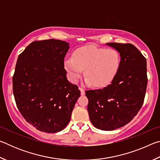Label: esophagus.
<instances>
[{
  "mask_svg": "<svg viewBox=\"0 0 160 160\" xmlns=\"http://www.w3.org/2000/svg\"><path fill=\"white\" fill-rule=\"evenodd\" d=\"M79 90H80V94H81V95H85V90H84V89H82V88H79Z\"/></svg>",
  "mask_w": 160,
  "mask_h": 160,
  "instance_id": "obj_1",
  "label": "esophagus"
}]
</instances>
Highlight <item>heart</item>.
Segmentation results:
<instances>
[{"label":"heart","instance_id":"obj_1","mask_svg":"<svg viewBox=\"0 0 160 160\" xmlns=\"http://www.w3.org/2000/svg\"><path fill=\"white\" fill-rule=\"evenodd\" d=\"M121 65V56L115 49L85 46L75 50L72 57L64 59L63 66L69 79L77 82L85 70L87 85L107 86L114 79Z\"/></svg>","mask_w":160,"mask_h":160}]
</instances>
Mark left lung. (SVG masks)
Instances as JSON below:
<instances>
[{
    "instance_id": "8db88e82",
    "label": "left lung",
    "mask_w": 160,
    "mask_h": 160,
    "mask_svg": "<svg viewBox=\"0 0 160 160\" xmlns=\"http://www.w3.org/2000/svg\"><path fill=\"white\" fill-rule=\"evenodd\" d=\"M106 44L119 53L118 71L110 85L85 94L92 123L102 131H113L128 123L142 107L148 83L147 61L131 44Z\"/></svg>"
}]
</instances>
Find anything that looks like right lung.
Masks as SVG:
<instances>
[{"mask_svg":"<svg viewBox=\"0 0 160 160\" xmlns=\"http://www.w3.org/2000/svg\"><path fill=\"white\" fill-rule=\"evenodd\" d=\"M69 43L56 39L33 42L18 56L12 88L16 104L28 122L52 133L68 124L80 96L67 79L65 56Z\"/></svg>","mask_w":160,"mask_h":160,"instance_id":"right-lung-1","label":"right lung"}]
</instances>
